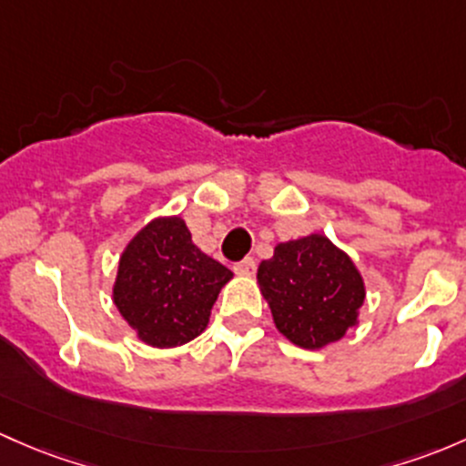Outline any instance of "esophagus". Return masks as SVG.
Here are the masks:
<instances>
[{
    "label": "esophagus",
    "mask_w": 466,
    "mask_h": 466,
    "mask_svg": "<svg viewBox=\"0 0 466 466\" xmlns=\"http://www.w3.org/2000/svg\"><path fill=\"white\" fill-rule=\"evenodd\" d=\"M254 270H257V261L252 257H246L243 261L234 263V272L237 274H254Z\"/></svg>",
    "instance_id": "esophagus-1"
}]
</instances>
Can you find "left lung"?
Wrapping results in <instances>:
<instances>
[{"label": "left lung", "instance_id": "1", "mask_svg": "<svg viewBox=\"0 0 466 466\" xmlns=\"http://www.w3.org/2000/svg\"><path fill=\"white\" fill-rule=\"evenodd\" d=\"M257 279L279 332L308 350L341 339L366 297L349 254L321 234L279 243Z\"/></svg>", "mask_w": 466, "mask_h": 466}]
</instances>
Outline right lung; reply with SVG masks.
Wrapping results in <instances>:
<instances>
[{"label":"right lung","instance_id":"add662e5","mask_svg":"<svg viewBox=\"0 0 466 466\" xmlns=\"http://www.w3.org/2000/svg\"><path fill=\"white\" fill-rule=\"evenodd\" d=\"M229 279L223 263L194 246L183 218H156L122 252L114 303L145 344L174 349L205 330Z\"/></svg>","mask_w":466,"mask_h":466}]
</instances>
